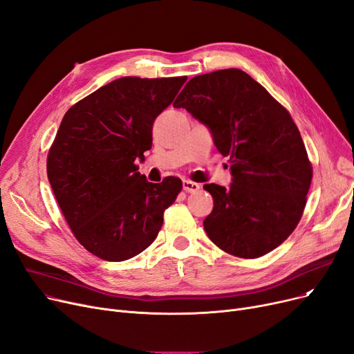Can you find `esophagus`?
<instances>
[{
    "label": "esophagus",
    "mask_w": 354,
    "mask_h": 354,
    "mask_svg": "<svg viewBox=\"0 0 354 354\" xmlns=\"http://www.w3.org/2000/svg\"><path fill=\"white\" fill-rule=\"evenodd\" d=\"M182 187H183V191H185V192H196V191H199V188H201V185H199V183L192 182L189 179L183 180L182 182Z\"/></svg>",
    "instance_id": "34e87169"
}]
</instances>
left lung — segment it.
<instances>
[{"label":"left lung","mask_w":354,"mask_h":354,"mask_svg":"<svg viewBox=\"0 0 354 354\" xmlns=\"http://www.w3.org/2000/svg\"><path fill=\"white\" fill-rule=\"evenodd\" d=\"M205 124L230 158L228 188L208 183L209 240L243 259L263 256L298 225L313 166L290 114L250 75L232 68L198 75L174 102Z\"/></svg>","instance_id":"left-lung-1"}]
</instances>
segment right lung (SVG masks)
<instances>
[{"instance_id": "right-lung-1", "label": "right lung", "mask_w": 354, "mask_h": 354, "mask_svg": "<svg viewBox=\"0 0 354 354\" xmlns=\"http://www.w3.org/2000/svg\"><path fill=\"white\" fill-rule=\"evenodd\" d=\"M185 81L124 76L72 105L60 122L48 178L76 240L100 259L122 262L147 249L182 189L175 176L149 182L134 162L151 149L153 122Z\"/></svg>"}]
</instances>
